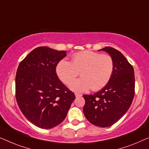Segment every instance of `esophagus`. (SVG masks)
Instances as JSON below:
<instances>
[{"label":"esophagus","mask_w":149,"mask_h":149,"mask_svg":"<svg viewBox=\"0 0 149 149\" xmlns=\"http://www.w3.org/2000/svg\"><path fill=\"white\" fill-rule=\"evenodd\" d=\"M75 97H81L82 95H81V94H79V93H75Z\"/></svg>","instance_id":"esophagus-1"}]
</instances>
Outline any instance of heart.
I'll return each mask as SVG.
<instances>
[{"label": "heart", "mask_w": 149, "mask_h": 149, "mask_svg": "<svg viewBox=\"0 0 149 149\" xmlns=\"http://www.w3.org/2000/svg\"><path fill=\"white\" fill-rule=\"evenodd\" d=\"M114 70V61L107 54H101L91 51L75 53L72 63L61 60L56 67L58 78L66 84H70L79 74L81 78L74 81L70 88L75 92L93 91L102 89L109 83Z\"/></svg>", "instance_id": "1"}]
</instances>
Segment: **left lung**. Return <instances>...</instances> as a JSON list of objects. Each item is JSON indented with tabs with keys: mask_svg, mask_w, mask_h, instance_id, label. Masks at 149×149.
<instances>
[{
	"mask_svg": "<svg viewBox=\"0 0 149 149\" xmlns=\"http://www.w3.org/2000/svg\"><path fill=\"white\" fill-rule=\"evenodd\" d=\"M103 51L111 56L114 70L109 83L98 93L84 95V114L96 126L109 127L116 123L130 107L134 96L135 79L133 67L123 54L112 47Z\"/></svg>",
	"mask_w": 149,
	"mask_h": 149,
	"instance_id": "1",
	"label": "left lung"
}]
</instances>
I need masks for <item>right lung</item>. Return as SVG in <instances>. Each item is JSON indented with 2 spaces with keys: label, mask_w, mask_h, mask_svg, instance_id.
Wrapping results in <instances>:
<instances>
[{
  "label": "right lung",
  "mask_w": 149,
  "mask_h": 149,
  "mask_svg": "<svg viewBox=\"0 0 149 149\" xmlns=\"http://www.w3.org/2000/svg\"><path fill=\"white\" fill-rule=\"evenodd\" d=\"M66 51L47 47L33 49L19 65L15 94L24 116L33 125L51 129L64 120L75 98L58 79L56 67Z\"/></svg>",
  "instance_id": "right-lung-1"
}]
</instances>
